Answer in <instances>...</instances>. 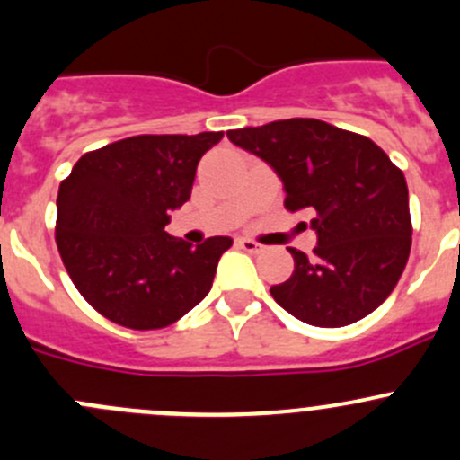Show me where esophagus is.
<instances>
[{
	"label": "esophagus",
	"mask_w": 460,
	"mask_h": 460,
	"mask_svg": "<svg viewBox=\"0 0 460 460\" xmlns=\"http://www.w3.org/2000/svg\"><path fill=\"white\" fill-rule=\"evenodd\" d=\"M238 244H240V249H244L247 253H260L264 249L262 244L256 243V240H249V238H240Z\"/></svg>",
	"instance_id": "1"
}]
</instances>
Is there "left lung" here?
I'll list each match as a JSON object with an SVG mask.
<instances>
[{"label":"left lung","instance_id":"1","mask_svg":"<svg viewBox=\"0 0 460 460\" xmlns=\"http://www.w3.org/2000/svg\"><path fill=\"white\" fill-rule=\"evenodd\" d=\"M285 184V207L307 208L314 258L291 249L294 273L271 287L282 309L316 327L369 316L396 287L411 249L402 171L369 137L312 118L226 131Z\"/></svg>","mask_w":460,"mask_h":460}]
</instances>
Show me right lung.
I'll return each instance as SVG.
<instances>
[{"label":"right lung","mask_w":460,"mask_h":460,"mask_svg":"<svg viewBox=\"0 0 460 460\" xmlns=\"http://www.w3.org/2000/svg\"><path fill=\"white\" fill-rule=\"evenodd\" d=\"M222 131L136 136L84 153L59 184V256L84 300L128 329L173 324L208 294L226 235L189 244L164 231L191 198L198 162Z\"/></svg>","instance_id":"right-lung-1"}]
</instances>
